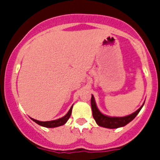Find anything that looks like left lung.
Returning a JSON list of instances; mask_svg holds the SVG:
<instances>
[{
    "mask_svg": "<svg viewBox=\"0 0 160 160\" xmlns=\"http://www.w3.org/2000/svg\"><path fill=\"white\" fill-rule=\"evenodd\" d=\"M91 109H92V114L93 117H94V120H95L96 123L100 127L105 128H109V129H114V128H118L124 127L127 124L131 122L135 117L137 116V114L139 113L142 107H143L144 103L139 108L135 111L132 114L127 115V116L123 117H114V116H108L106 114H102L101 111L98 110L97 105H96L95 99H94V95H91Z\"/></svg>",
    "mask_w": 160,
    "mask_h": 160,
    "instance_id": "8db88e82",
    "label": "left lung"
}]
</instances>
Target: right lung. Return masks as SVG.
I'll return each instance as SVG.
<instances>
[{"mask_svg":"<svg viewBox=\"0 0 160 160\" xmlns=\"http://www.w3.org/2000/svg\"><path fill=\"white\" fill-rule=\"evenodd\" d=\"M72 108H73V105L71 106V107H70V109L67 112V114H66L65 116L58 118V119L52 120V121H46V122H42V121L36 120V119H34V118H31V119H32L33 122H36V123H38V125L42 126V127H44V128H58V127H60V126L64 125V124L67 122L68 119L70 118V115H71Z\"/></svg>","mask_w":160,"mask_h":160,"instance_id":"1","label":"right lung"}]
</instances>
